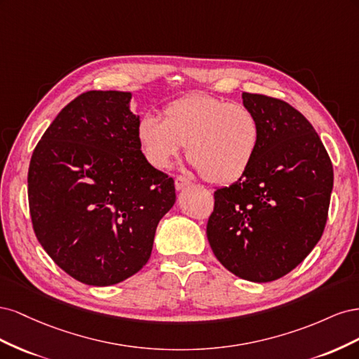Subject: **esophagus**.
Segmentation results:
<instances>
[{
    "label": "esophagus",
    "instance_id": "obj_1",
    "mask_svg": "<svg viewBox=\"0 0 359 359\" xmlns=\"http://www.w3.org/2000/svg\"><path fill=\"white\" fill-rule=\"evenodd\" d=\"M190 184H191V182H190L187 178H184V177H177V178H175V189H177L178 191L182 190V189L189 187Z\"/></svg>",
    "mask_w": 359,
    "mask_h": 359
}]
</instances>
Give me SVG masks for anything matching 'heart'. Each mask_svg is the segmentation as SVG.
<instances>
[{
  "instance_id": "heart-1",
  "label": "heart",
  "mask_w": 359,
  "mask_h": 359,
  "mask_svg": "<svg viewBox=\"0 0 359 359\" xmlns=\"http://www.w3.org/2000/svg\"><path fill=\"white\" fill-rule=\"evenodd\" d=\"M137 140L154 168H169L187 147L189 160L206 181L229 184L253 163L260 126L244 104L191 94L168 104L163 119L149 114L140 118Z\"/></svg>"
}]
</instances>
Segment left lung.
Wrapping results in <instances>:
<instances>
[{"instance_id":"left-lung-1","label":"left lung","mask_w":359,"mask_h":359,"mask_svg":"<svg viewBox=\"0 0 359 359\" xmlns=\"http://www.w3.org/2000/svg\"><path fill=\"white\" fill-rule=\"evenodd\" d=\"M260 126L244 175L214 191L206 236L236 277L266 283L297 268L320 240L328 219L332 163L307 118L283 100L243 93Z\"/></svg>"}]
</instances>
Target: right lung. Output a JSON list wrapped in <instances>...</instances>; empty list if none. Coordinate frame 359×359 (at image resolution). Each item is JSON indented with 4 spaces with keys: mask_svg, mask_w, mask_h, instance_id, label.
Masks as SVG:
<instances>
[{
    "mask_svg": "<svg viewBox=\"0 0 359 359\" xmlns=\"http://www.w3.org/2000/svg\"><path fill=\"white\" fill-rule=\"evenodd\" d=\"M132 93L76 97L41 136L28 169L39 243L81 283L111 286L151 256L157 224L175 203V184L151 166L137 140Z\"/></svg>",
    "mask_w": 359,
    "mask_h": 359,
    "instance_id": "right-lung-1",
    "label": "right lung"
}]
</instances>
